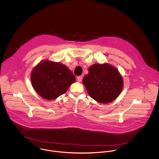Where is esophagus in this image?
Masks as SVG:
<instances>
[{"label":"esophagus","mask_w":159,"mask_h":159,"mask_svg":"<svg viewBox=\"0 0 159 159\" xmlns=\"http://www.w3.org/2000/svg\"><path fill=\"white\" fill-rule=\"evenodd\" d=\"M77 80L78 81V82H82V76H77Z\"/></svg>","instance_id":"34e87169"}]
</instances>
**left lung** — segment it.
Returning a JSON list of instances; mask_svg holds the SVG:
<instances>
[{
  "label": "left lung",
  "mask_w": 159,
  "mask_h": 159,
  "mask_svg": "<svg viewBox=\"0 0 159 159\" xmlns=\"http://www.w3.org/2000/svg\"><path fill=\"white\" fill-rule=\"evenodd\" d=\"M84 77L83 83L91 98L107 104L113 101L121 92L123 81L118 70L108 64H95Z\"/></svg>",
  "instance_id": "left-lung-1"
}]
</instances>
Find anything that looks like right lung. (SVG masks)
Listing matches in <instances>:
<instances>
[{"instance_id": "1", "label": "right lung", "mask_w": 159, "mask_h": 159, "mask_svg": "<svg viewBox=\"0 0 159 159\" xmlns=\"http://www.w3.org/2000/svg\"><path fill=\"white\" fill-rule=\"evenodd\" d=\"M75 80V76L66 66L49 61L39 63L31 75L35 91L48 100L54 99L64 94Z\"/></svg>"}]
</instances>
